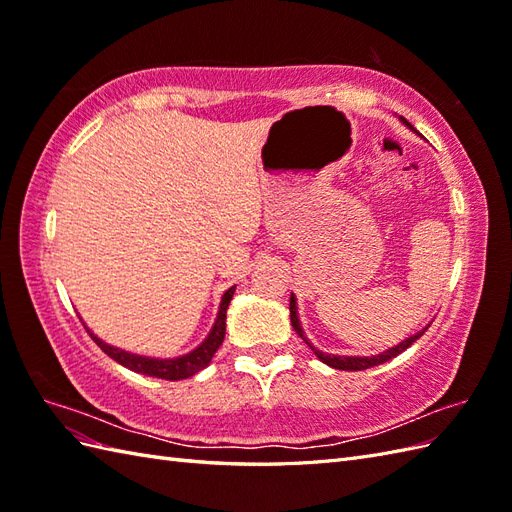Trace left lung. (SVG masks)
I'll use <instances>...</instances> for the list:
<instances>
[{
  "mask_svg": "<svg viewBox=\"0 0 512 512\" xmlns=\"http://www.w3.org/2000/svg\"><path fill=\"white\" fill-rule=\"evenodd\" d=\"M290 320H292V327H294L296 334H299V336L305 340L303 329H301V325H299V316H296V301H294V296H290ZM425 329H427V327H425ZM425 329L419 331L417 336L403 340L401 344H397L395 349L384 351V353H379V355H373V358H344V355H327V353H323V351L314 349L312 344L307 342V340H305V342H307V347H310V349L316 353V358H318L320 362H325V364L331 366V368H338V371H364V368H371V366L384 364V362H388V360H392V358H397V355H399L401 351H406L414 340H419V338L425 334Z\"/></svg>",
  "mask_w": 512,
  "mask_h": 512,
  "instance_id": "left-lung-1",
  "label": "left lung"
}]
</instances>
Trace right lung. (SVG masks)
I'll use <instances>...</instances> for the list:
<instances>
[{
    "instance_id": "add662e5",
    "label": "right lung",
    "mask_w": 512,
    "mask_h": 512,
    "mask_svg": "<svg viewBox=\"0 0 512 512\" xmlns=\"http://www.w3.org/2000/svg\"><path fill=\"white\" fill-rule=\"evenodd\" d=\"M233 292H235V285L224 292L216 325H213L207 340L202 342L196 351L183 355V358H176V360L141 358V355L126 353L122 349H113L106 342H102L100 338H95L93 334H91V338L106 355H109V358H113L117 364L130 368V371L141 373V375H150V377H159V379H170V382H178V379H187V377L196 375L198 371H202V368L211 362L213 353L220 349V344L224 340V331H227V307L233 299Z\"/></svg>"
}]
</instances>
